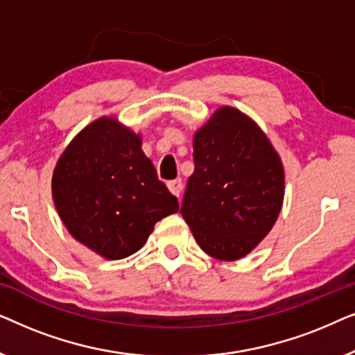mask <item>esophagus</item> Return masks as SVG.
<instances>
[{"label": "esophagus", "instance_id": "1", "mask_svg": "<svg viewBox=\"0 0 355 355\" xmlns=\"http://www.w3.org/2000/svg\"><path fill=\"white\" fill-rule=\"evenodd\" d=\"M168 189L171 191L173 196L179 197V196H181V192H182V179H174V181H169Z\"/></svg>", "mask_w": 355, "mask_h": 355}]
</instances>
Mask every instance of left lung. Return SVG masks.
<instances>
[{
    "label": "left lung",
    "instance_id": "8db88e82",
    "mask_svg": "<svg viewBox=\"0 0 355 355\" xmlns=\"http://www.w3.org/2000/svg\"><path fill=\"white\" fill-rule=\"evenodd\" d=\"M193 174L181 207L202 250L239 260L263 241L284 198V168L263 130L231 106L193 135Z\"/></svg>",
    "mask_w": 355,
    "mask_h": 355
}]
</instances>
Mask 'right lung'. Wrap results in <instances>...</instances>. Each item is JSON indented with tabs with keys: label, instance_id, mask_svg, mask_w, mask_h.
I'll return each instance as SVG.
<instances>
[{
	"label": "right lung",
	"instance_id": "right-lung-1",
	"mask_svg": "<svg viewBox=\"0 0 355 355\" xmlns=\"http://www.w3.org/2000/svg\"><path fill=\"white\" fill-rule=\"evenodd\" d=\"M51 192L71 236L108 260L142 249L155 223L179 210L142 152L140 134L105 116L67 145L53 171Z\"/></svg>",
	"mask_w": 355,
	"mask_h": 355
}]
</instances>
